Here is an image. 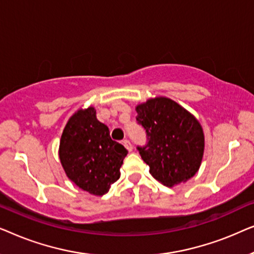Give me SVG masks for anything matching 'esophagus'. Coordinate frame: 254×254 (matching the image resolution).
Wrapping results in <instances>:
<instances>
[{"label": "esophagus", "instance_id": "esophagus-1", "mask_svg": "<svg viewBox=\"0 0 254 254\" xmlns=\"http://www.w3.org/2000/svg\"><path fill=\"white\" fill-rule=\"evenodd\" d=\"M123 143L125 144V147L127 148V150H128V151H131V150H133V144L130 143V141H129V140H124V141H123Z\"/></svg>", "mask_w": 254, "mask_h": 254}]
</instances>
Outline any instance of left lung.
<instances>
[{
  "label": "left lung",
  "instance_id": "1",
  "mask_svg": "<svg viewBox=\"0 0 254 254\" xmlns=\"http://www.w3.org/2000/svg\"><path fill=\"white\" fill-rule=\"evenodd\" d=\"M136 112L148 141L137 150L151 176L170 187L192 178L199 171L204 150L203 130L195 117L165 97L140 104Z\"/></svg>",
  "mask_w": 254,
  "mask_h": 254
}]
</instances>
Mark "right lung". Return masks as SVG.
Wrapping results in <instances>:
<instances>
[{
	"instance_id": "add662e5",
	"label": "right lung",
	"mask_w": 254,
	"mask_h": 254,
	"mask_svg": "<svg viewBox=\"0 0 254 254\" xmlns=\"http://www.w3.org/2000/svg\"><path fill=\"white\" fill-rule=\"evenodd\" d=\"M113 141L109 127L97 120L96 110H78L68 120L60 140L59 157L65 175L76 186L93 195H104L120 178L127 155Z\"/></svg>"
}]
</instances>
